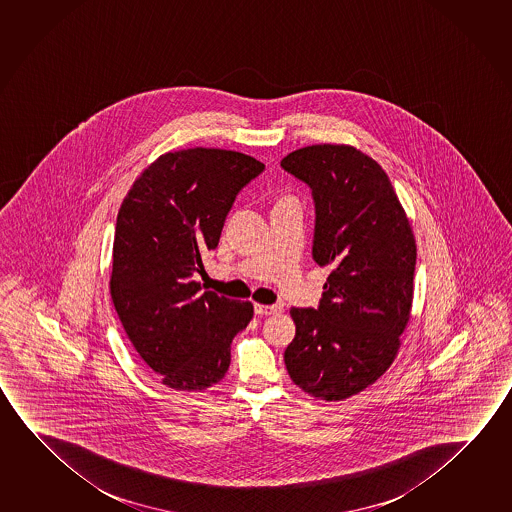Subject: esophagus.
<instances>
[{"label":"esophagus","mask_w":512,"mask_h":512,"mask_svg":"<svg viewBox=\"0 0 512 512\" xmlns=\"http://www.w3.org/2000/svg\"><path fill=\"white\" fill-rule=\"evenodd\" d=\"M282 312V308L275 307V305H255V314L257 315H275Z\"/></svg>","instance_id":"obj_1"}]
</instances>
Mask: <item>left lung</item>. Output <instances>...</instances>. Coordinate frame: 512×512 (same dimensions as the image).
<instances>
[{
	"instance_id": "8db88e82",
	"label": "left lung",
	"mask_w": 512,
	"mask_h": 512,
	"mask_svg": "<svg viewBox=\"0 0 512 512\" xmlns=\"http://www.w3.org/2000/svg\"><path fill=\"white\" fill-rule=\"evenodd\" d=\"M282 168L315 202L312 255L330 266L319 308H292V381L321 401H344L394 363L413 303L417 243L378 161L344 143L294 150Z\"/></svg>"
}]
</instances>
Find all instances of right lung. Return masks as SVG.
<instances>
[{"label":"right lung","mask_w":512,"mask_h":512,"mask_svg":"<svg viewBox=\"0 0 512 512\" xmlns=\"http://www.w3.org/2000/svg\"><path fill=\"white\" fill-rule=\"evenodd\" d=\"M264 165L236 150H175L150 163L120 205L110 292L136 353L161 383L202 392L220 383L250 301L202 292V255L220 243L239 189Z\"/></svg>","instance_id":"1"}]
</instances>
